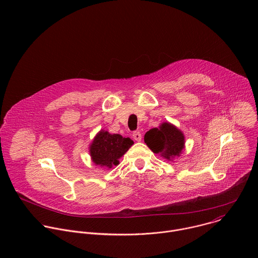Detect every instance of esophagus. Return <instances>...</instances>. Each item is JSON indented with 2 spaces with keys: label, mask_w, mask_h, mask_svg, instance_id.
Segmentation results:
<instances>
[{
  "label": "esophagus",
  "mask_w": 258,
  "mask_h": 258,
  "mask_svg": "<svg viewBox=\"0 0 258 258\" xmlns=\"http://www.w3.org/2000/svg\"><path fill=\"white\" fill-rule=\"evenodd\" d=\"M133 138L137 141V142H140L142 140V134L140 132H135L133 134Z\"/></svg>",
  "instance_id": "34e87169"
}]
</instances>
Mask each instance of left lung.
Masks as SVG:
<instances>
[{
    "label": "left lung",
    "instance_id": "obj_1",
    "mask_svg": "<svg viewBox=\"0 0 258 258\" xmlns=\"http://www.w3.org/2000/svg\"><path fill=\"white\" fill-rule=\"evenodd\" d=\"M144 141L150 150L167 160L179 157L185 149V136L174 124L165 121L145 134Z\"/></svg>",
    "mask_w": 258,
    "mask_h": 258
}]
</instances>
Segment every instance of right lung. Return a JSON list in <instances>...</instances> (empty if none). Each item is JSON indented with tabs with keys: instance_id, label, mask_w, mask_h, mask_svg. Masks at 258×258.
<instances>
[{
	"instance_id": "right-lung-1",
	"label": "right lung",
	"mask_w": 258,
	"mask_h": 258,
	"mask_svg": "<svg viewBox=\"0 0 258 258\" xmlns=\"http://www.w3.org/2000/svg\"><path fill=\"white\" fill-rule=\"evenodd\" d=\"M134 141L119 134H110L101 130L89 147L91 159L95 165L111 168L119 164V159L127 152Z\"/></svg>"
}]
</instances>
